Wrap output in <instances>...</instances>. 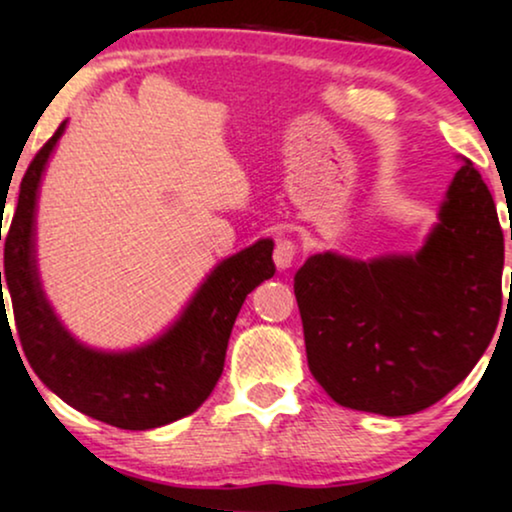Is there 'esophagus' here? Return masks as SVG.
I'll list each match as a JSON object with an SVG mask.
<instances>
[{"mask_svg": "<svg viewBox=\"0 0 512 512\" xmlns=\"http://www.w3.org/2000/svg\"><path fill=\"white\" fill-rule=\"evenodd\" d=\"M296 260V243L289 238H281L274 248V264L279 269H289Z\"/></svg>", "mask_w": 512, "mask_h": 512, "instance_id": "1", "label": "esophagus"}]
</instances>
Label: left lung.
Returning a JSON list of instances; mask_svg holds the SVG:
<instances>
[{"label": "left lung", "instance_id": "left-lung-1", "mask_svg": "<svg viewBox=\"0 0 512 512\" xmlns=\"http://www.w3.org/2000/svg\"><path fill=\"white\" fill-rule=\"evenodd\" d=\"M460 163L419 250L368 260L315 252L293 276L308 368L342 407L416 414L460 385L491 344L503 231L474 163Z\"/></svg>", "mask_w": 512, "mask_h": 512}]
</instances>
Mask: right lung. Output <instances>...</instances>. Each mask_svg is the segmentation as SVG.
Masks as SVG:
<instances>
[{
    "instance_id": "right-lung-1",
    "label": "right lung",
    "mask_w": 512,
    "mask_h": 512,
    "mask_svg": "<svg viewBox=\"0 0 512 512\" xmlns=\"http://www.w3.org/2000/svg\"><path fill=\"white\" fill-rule=\"evenodd\" d=\"M64 129L67 122L57 127L23 175L4 240L0 291L4 284L23 354L40 383L91 419L127 431L173 424L202 407L219 383L233 322L245 298L276 272L274 240L260 238L214 264L180 315L149 342L129 349H98L81 342L52 308L38 269L40 185ZM0 296L4 317V291Z\"/></svg>"
}]
</instances>
